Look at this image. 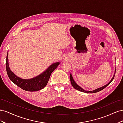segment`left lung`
<instances>
[{
  "instance_id": "obj_1",
  "label": "left lung",
  "mask_w": 123,
  "mask_h": 123,
  "mask_svg": "<svg viewBox=\"0 0 123 123\" xmlns=\"http://www.w3.org/2000/svg\"><path fill=\"white\" fill-rule=\"evenodd\" d=\"M115 71L113 77L112 78V79L111 80H110V81H109V82L107 84H106V85H105V86H103V87L98 88V89H95V90H93V91H91L85 90H84V89H83L82 88H81L80 86H79L78 85L75 83V81L74 80L73 78V77H72V75L71 73L70 74V80H71V83L72 86L73 87L74 89H76V90H79V91H81V92H85V93H96V92H99V91H100L102 90L103 89H104V88H105L107 86H108V85L111 83V81H112L113 80V79H114V76H115Z\"/></svg>"
}]
</instances>
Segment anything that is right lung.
I'll return each instance as SVG.
<instances>
[{
    "label": "right lung",
    "instance_id": "1",
    "mask_svg": "<svg viewBox=\"0 0 123 123\" xmlns=\"http://www.w3.org/2000/svg\"><path fill=\"white\" fill-rule=\"evenodd\" d=\"M59 64L60 62L53 63L39 75L30 79H23L16 76L10 69L8 51L6 59V70L9 79L13 83L24 90L33 92L39 91L46 86L52 72Z\"/></svg>",
    "mask_w": 123,
    "mask_h": 123
}]
</instances>
